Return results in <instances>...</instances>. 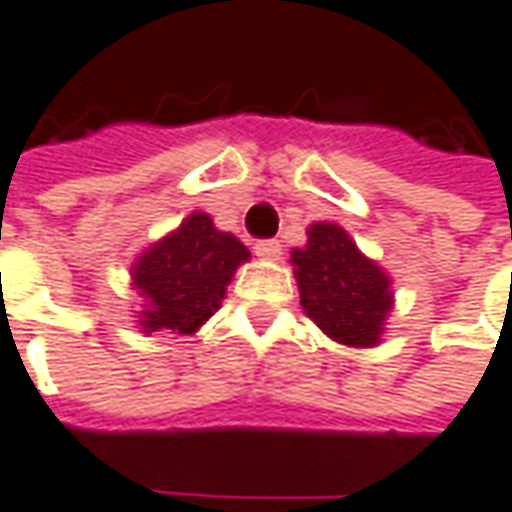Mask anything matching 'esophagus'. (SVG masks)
Returning a JSON list of instances; mask_svg holds the SVG:
<instances>
[{
  "label": "esophagus",
  "instance_id": "esophagus-1",
  "mask_svg": "<svg viewBox=\"0 0 512 512\" xmlns=\"http://www.w3.org/2000/svg\"><path fill=\"white\" fill-rule=\"evenodd\" d=\"M281 243L278 240H257L255 243V255L263 257V260H278L281 257Z\"/></svg>",
  "mask_w": 512,
  "mask_h": 512
}]
</instances>
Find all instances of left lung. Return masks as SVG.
<instances>
[{"label":"left lung","mask_w":512,"mask_h":512,"mask_svg":"<svg viewBox=\"0 0 512 512\" xmlns=\"http://www.w3.org/2000/svg\"><path fill=\"white\" fill-rule=\"evenodd\" d=\"M304 313L350 347H374L394 307L388 275L362 255L342 226L307 228V246L292 252Z\"/></svg>","instance_id":"obj_1"}]
</instances>
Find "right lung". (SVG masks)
Masks as SVG:
<instances>
[{"mask_svg": "<svg viewBox=\"0 0 512 512\" xmlns=\"http://www.w3.org/2000/svg\"><path fill=\"white\" fill-rule=\"evenodd\" d=\"M246 260L249 249L234 234L214 228L208 214L194 211L133 263V286L147 301L138 316L141 330L196 333L220 310L226 286Z\"/></svg>", "mask_w": 512, "mask_h": 512, "instance_id": "1", "label": "right lung"}]
</instances>
